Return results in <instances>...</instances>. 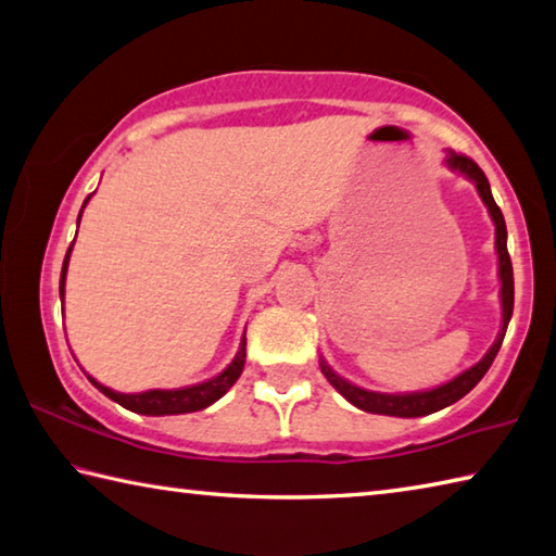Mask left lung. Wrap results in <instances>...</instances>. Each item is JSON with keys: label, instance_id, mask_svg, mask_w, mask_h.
Returning a JSON list of instances; mask_svg holds the SVG:
<instances>
[{"label": "left lung", "instance_id": "1", "mask_svg": "<svg viewBox=\"0 0 556 556\" xmlns=\"http://www.w3.org/2000/svg\"><path fill=\"white\" fill-rule=\"evenodd\" d=\"M445 165L454 173H462L467 179H471L473 185H477V191L483 204H486L489 214L493 226H496V252H498V277H501V306H503V326L496 342H493L491 350L483 355L481 362L477 365L469 367L467 371H462L459 377H454L452 381L442 383L438 389H430V391H410V393H377V391H367V389H359L355 383H350L348 379L338 377L336 371H332L326 359H320V371L326 375V379L336 387L342 396H345L352 406H357L359 410H367V413H379V416H396V418H418V416H428V413H435L452 406V403H457L462 396H467V393L477 387L481 381V377L486 375L489 367L493 365V359H496L498 350H501V342L506 338V330H508V323L513 316V299H516V289H513V265H510V255H508V230H506V220H503V214L496 201H493L491 194V187H489V179L486 175L481 173V167L473 163L471 157L462 155V153H454L450 150L447 157H445Z\"/></svg>", "mask_w": 556, "mask_h": 556}]
</instances>
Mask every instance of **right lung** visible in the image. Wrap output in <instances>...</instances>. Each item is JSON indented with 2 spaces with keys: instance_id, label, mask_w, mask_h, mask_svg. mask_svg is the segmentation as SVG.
<instances>
[{
  "instance_id": "right-lung-1",
  "label": "right lung",
  "mask_w": 556,
  "mask_h": 556,
  "mask_svg": "<svg viewBox=\"0 0 556 556\" xmlns=\"http://www.w3.org/2000/svg\"><path fill=\"white\" fill-rule=\"evenodd\" d=\"M89 197L85 199L83 208L87 206ZM79 216H83V211H79ZM79 224V218H77ZM70 252H73V245L67 248V255L63 262V271H60V301L65 296V277H67V262H70ZM245 367V336L240 340V348H238V355L233 357V362L220 371L218 377L208 379V381H201L194 383V387H185V389H150L143 393H118L114 389L104 387V383H99L97 379H92L87 375V379L94 383V387L109 396L111 401H116L118 406H124L134 413H140V416H177V413H194L211 406V403L218 401L224 393L233 387L238 381L240 371Z\"/></svg>"
}]
</instances>
